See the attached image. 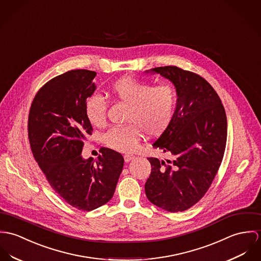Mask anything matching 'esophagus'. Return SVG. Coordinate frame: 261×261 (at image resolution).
I'll return each instance as SVG.
<instances>
[{
    "mask_svg": "<svg viewBox=\"0 0 261 261\" xmlns=\"http://www.w3.org/2000/svg\"><path fill=\"white\" fill-rule=\"evenodd\" d=\"M135 158V156L134 155H132V154H126V155H124V160H125V162H130V161H132L133 159Z\"/></svg>",
    "mask_w": 261,
    "mask_h": 261,
    "instance_id": "1",
    "label": "esophagus"
}]
</instances>
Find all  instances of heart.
I'll list each match as a JSON object with an SVG mask.
<instances>
[{"mask_svg": "<svg viewBox=\"0 0 261 261\" xmlns=\"http://www.w3.org/2000/svg\"><path fill=\"white\" fill-rule=\"evenodd\" d=\"M109 92L119 101L129 105L126 116L127 126L112 127L103 136L104 143L119 152H133L138 145L142 131L149 136L161 134L173 118L176 95L167 84L151 85L130 76L114 81ZM107 102L101 95L90 96L85 104L88 121L97 127L106 121Z\"/></svg>", "mask_w": 261, "mask_h": 261, "instance_id": "1", "label": "heart"}]
</instances>
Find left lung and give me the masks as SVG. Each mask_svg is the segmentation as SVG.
<instances>
[{"label": "left lung", "instance_id": "8db88e82", "mask_svg": "<svg viewBox=\"0 0 261 261\" xmlns=\"http://www.w3.org/2000/svg\"><path fill=\"white\" fill-rule=\"evenodd\" d=\"M149 72L173 83L177 101L170 124L153 143L171 158H148L151 174L145 193L154 205L180 212L202 198L217 173L226 146L227 119L219 96L201 76L176 66Z\"/></svg>", "mask_w": 261, "mask_h": 261}]
</instances>
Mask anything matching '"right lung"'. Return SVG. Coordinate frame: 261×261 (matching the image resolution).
Listing matches in <instances>:
<instances>
[{"mask_svg":"<svg viewBox=\"0 0 261 261\" xmlns=\"http://www.w3.org/2000/svg\"><path fill=\"white\" fill-rule=\"evenodd\" d=\"M96 72L72 70L53 78L36 94L28 119L33 156L51 187L71 206L94 210L114 195L123 156L102 148L96 160L81 155L92 134L85 114L88 97L96 90Z\"/></svg>","mask_w":261,"mask_h":261,"instance_id":"right-lung-1","label":"right lung"}]
</instances>
